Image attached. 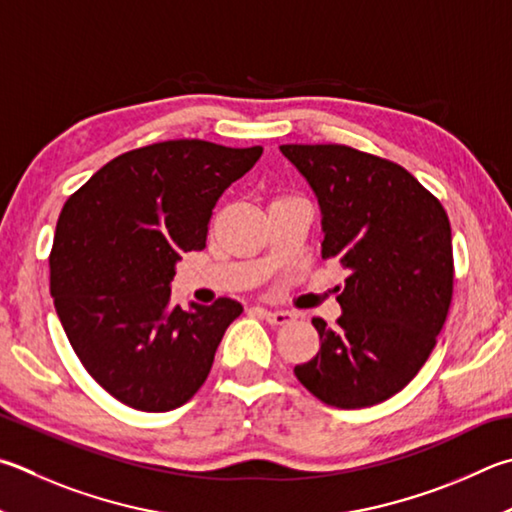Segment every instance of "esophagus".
<instances>
[{
	"instance_id": "obj_1",
	"label": "esophagus",
	"mask_w": 512,
	"mask_h": 512,
	"mask_svg": "<svg viewBox=\"0 0 512 512\" xmlns=\"http://www.w3.org/2000/svg\"><path fill=\"white\" fill-rule=\"evenodd\" d=\"M259 311H262L264 320L271 322V324H288V322H293V318H295L291 311H271V309H259Z\"/></svg>"
}]
</instances>
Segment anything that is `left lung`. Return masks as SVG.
Listing matches in <instances>:
<instances>
[{"mask_svg": "<svg viewBox=\"0 0 512 512\" xmlns=\"http://www.w3.org/2000/svg\"><path fill=\"white\" fill-rule=\"evenodd\" d=\"M280 152L318 199L322 259L347 268L336 327L313 318L320 351L293 371L322 403L378 405L418 374L448 318V215L392 161L347 145H280Z\"/></svg>", "mask_w": 512, "mask_h": 512, "instance_id": "8db88e82", "label": "left lung"}]
</instances>
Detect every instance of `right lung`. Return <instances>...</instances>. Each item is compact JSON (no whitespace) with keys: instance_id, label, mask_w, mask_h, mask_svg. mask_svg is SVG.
I'll use <instances>...</instances> for the list:
<instances>
[{"instance_id":"obj_1","label":"right lung","mask_w":512,"mask_h":512,"mask_svg":"<svg viewBox=\"0 0 512 512\" xmlns=\"http://www.w3.org/2000/svg\"><path fill=\"white\" fill-rule=\"evenodd\" d=\"M262 147L165 141L116 156L71 194L51 250V295L73 351L96 383L134 410L170 412L206 383L230 297L190 302L170 291L183 253L206 248L212 208Z\"/></svg>"}]
</instances>
